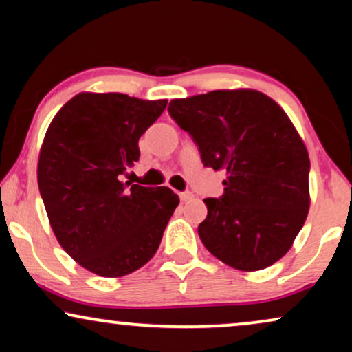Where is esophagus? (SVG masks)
<instances>
[{
  "label": "esophagus",
  "instance_id": "obj_1",
  "mask_svg": "<svg viewBox=\"0 0 352 352\" xmlns=\"http://www.w3.org/2000/svg\"><path fill=\"white\" fill-rule=\"evenodd\" d=\"M192 197H194V194H192V192H189V190L179 192V199H181L182 201H187V200H190Z\"/></svg>",
  "mask_w": 352,
  "mask_h": 352
}]
</instances>
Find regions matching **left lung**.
I'll return each instance as SVG.
<instances>
[{"instance_id":"obj_1","label":"left lung","mask_w":352,"mask_h":352,"mask_svg":"<svg viewBox=\"0 0 352 352\" xmlns=\"http://www.w3.org/2000/svg\"><path fill=\"white\" fill-rule=\"evenodd\" d=\"M171 118L189 133L201 163L224 170V194L205 199V248L240 271L278 261L309 210V155L276 100L254 89L173 99Z\"/></svg>"}]
</instances>
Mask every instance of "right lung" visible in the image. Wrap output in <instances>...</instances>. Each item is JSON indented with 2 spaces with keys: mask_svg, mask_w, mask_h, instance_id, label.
Instances as JSON below:
<instances>
[{
  "mask_svg": "<svg viewBox=\"0 0 352 352\" xmlns=\"http://www.w3.org/2000/svg\"><path fill=\"white\" fill-rule=\"evenodd\" d=\"M168 100L120 93H80L47 128L38 187L60 247L102 277L142 267L158 250L179 205L168 187H142L122 176L139 160V138Z\"/></svg>",
  "mask_w": 352,
  "mask_h": 352,
  "instance_id": "right-lung-1",
  "label": "right lung"
}]
</instances>
